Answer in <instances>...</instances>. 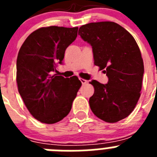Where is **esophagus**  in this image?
I'll use <instances>...</instances> for the list:
<instances>
[{"label": "esophagus", "mask_w": 157, "mask_h": 157, "mask_svg": "<svg viewBox=\"0 0 157 157\" xmlns=\"http://www.w3.org/2000/svg\"><path fill=\"white\" fill-rule=\"evenodd\" d=\"M79 79H80V81H81V82L82 83V84H86V83L88 82V81H87V80L84 79V78H80Z\"/></svg>", "instance_id": "obj_1"}]
</instances>
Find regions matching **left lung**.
Masks as SVG:
<instances>
[{
  "label": "left lung",
  "instance_id": "8db88e82",
  "mask_svg": "<svg viewBox=\"0 0 157 157\" xmlns=\"http://www.w3.org/2000/svg\"><path fill=\"white\" fill-rule=\"evenodd\" d=\"M78 34L90 43L94 64L105 70L109 82L96 80L90 106L97 117L107 123H116L133 112L141 96L144 63L134 37L114 22L83 25Z\"/></svg>",
  "mask_w": 157,
  "mask_h": 157
}]
</instances>
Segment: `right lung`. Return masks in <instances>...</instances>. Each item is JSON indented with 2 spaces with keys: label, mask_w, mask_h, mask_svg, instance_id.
Listing matches in <instances>:
<instances>
[{
  "label": "right lung",
  "mask_w": 157,
  "mask_h": 157,
  "mask_svg": "<svg viewBox=\"0 0 157 157\" xmlns=\"http://www.w3.org/2000/svg\"><path fill=\"white\" fill-rule=\"evenodd\" d=\"M77 34L78 27H41L32 32L19 49L18 90L30 114L41 123L52 124L66 117L81 87L77 76L65 78L53 74Z\"/></svg>",
  "instance_id": "right-lung-1"
}]
</instances>
